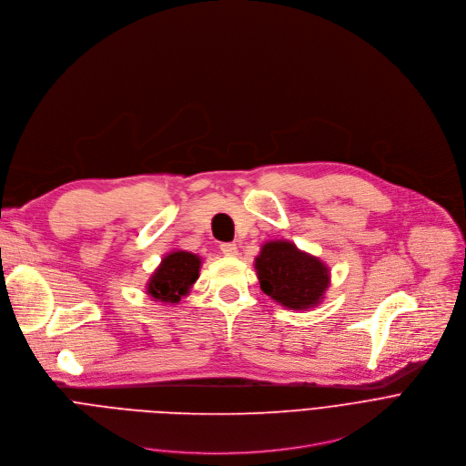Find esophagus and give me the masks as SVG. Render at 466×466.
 <instances>
[{
    "label": "esophagus",
    "mask_w": 466,
    "mask_h": 466,
    "mask_svg": "<svg viewBox=\"0 0 466 466\" xmlns=\"http://www.w3.org/2000/svg\"><path fill=\"white\" fill-rule=\"evenodd\" d=\"M220 251H222L226 257H237V255H238L237 244H222V246H220Z\"/></svg>",
    "instance_id": "esophagus-1"
}]
</instances>
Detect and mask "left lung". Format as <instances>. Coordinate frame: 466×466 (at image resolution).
Returning <instances> with one entry per match:
<instances>
[{
	"instance_id": "1",
	"label": "left lung",
	"mask_w": 466,
	"mask_h": 466,
	"mask_svg": "<svg viewBox=\"0 0 466 466\" xmlns=\"http://www.w3.org/2000/svg\"><path fill=\"white\" fill-rule=\"evenodd\" d=\"M253 266L260 290L289 310L318 307L330 287L329 266L287 238L266 240Z\"/></svg>"
}]
</instances>
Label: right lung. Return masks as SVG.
<instances>
[{"instance_id":"right-lung-1","label":"right lung","mask_w":466,"mask_h":466,"mask_svg":"<svg viewBox=\"0 0 466 466\" xmlns=\"http://www.w3.org/2000/svg\"><path fill=\"white\" fill-rule=\"evenodd\" d=\"M202 257L185 249L168 251L147 281V296L159 305H177L200 277Z\"/></svg>"}]
</instances>
